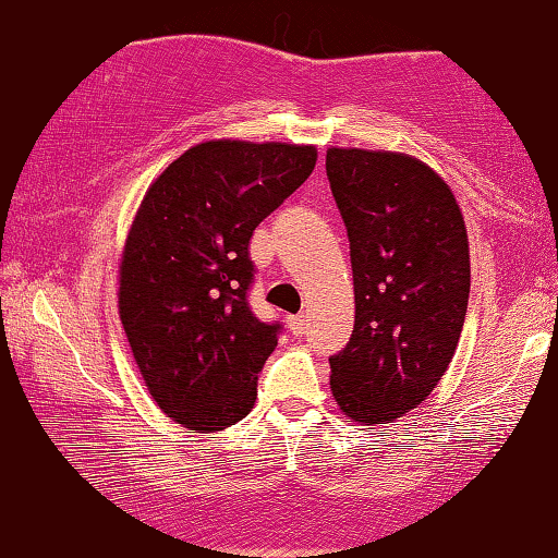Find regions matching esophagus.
<instances>
[{"instance_id":"obj_1","label":"esophagus","mask_w":558,"mask_h":558,"mask_svg":"<svg viewBox=\"0 0 558 558\" xmlns=\"http://www.w3.org/2000/svg\"><path fill=\"white\" fill-rule=\"evenodd\" d=\"M288 325H290V330H293V335H305V330H307V315H290L288 317Z\"/></svg>"}]
</instances>
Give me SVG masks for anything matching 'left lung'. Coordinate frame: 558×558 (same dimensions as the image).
<instances>
[{
	"instance_id": "left-lung-1",
	"label": "left lung",
	"mask_w": 558,
	"mask_h": 558,
	"mask_svg": "<svg viewBox=\"0 0 558 558\" xmlns=\"http://www.w3.org/2000/svg\"><path fill=\"white\" fill-rule=\"evenodd\" d=\"M325 171L355 282L332 395L355 422L387 424L427 400L454 357L470 300L466 228L449 185L417 158L330 148Z\"/></svg>"
}]
</instances>
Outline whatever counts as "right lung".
Returning a JSON list of instances; mask_svg holds the SVG:
<instances>
[{
	"label": "right lung",
	"mask_w": 558,
	"mask_h": 558,
	"mask_svg": "<svg viewBox=\"0 0 558 558\" xmlns=\"http://www.w3.org/2000/svg\"><path fill=\"white\" fill-rule=\"evenodd\" d=\"M315 158L313 146L208 141L146 191L123 247L119 313L148 392L183 427H231L258 397L282 325L247 303L251 238Z\"/></svg>",
	"instance_id": "obj_1"
}]
</instances>
